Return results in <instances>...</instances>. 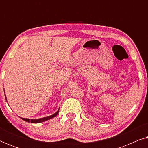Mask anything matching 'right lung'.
Masks as SVG:
<instances>
[{"instance_id":"obj_1","label":"right lung","mask_w":148,"mask_h":148,"mask_svg":"<svg viewBox=\"0 0 148 148\" xmlns=\"http://www.w3.org/2000/svg\"><path fill=\"white\" fill-rule=\"evenodd\" d=\"M5 98H6V100H7V98H6V96H5ZM58 111H59V110H58L57 112H56V113H54V114L51 115V116H46V117H44V118H42V119H24V118H21L22 119H23V121H27V122L28 123H42V122H44V121H46L47 120H49V119L53 118V117L56 116V115L58 114Z\"/></svg>"}]
</instances>
